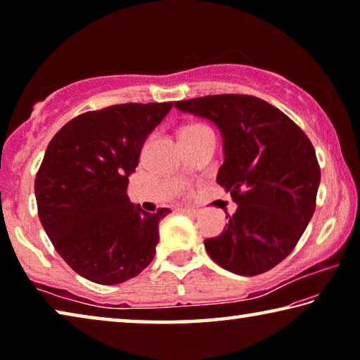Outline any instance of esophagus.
I'll list each match as a JSON object with an SVG mask.
<instances>
[{
  "instance_id": "34e87169",
  "label": "esophagus",
  "mask_w": 360,
  "mask_h": 360,
  "mask_svg": "<svg viewBox=\"0 0 360 360\" xmlns=\"http://www.w3.org/2000/svg\"><path fill=\"white\" fill-rule=\"evenodd\" d=\"M181 211H182V212H186V214H188V216H193V217L200 216V211H198V210H195V208H182Z\"/></svg>"
}]
</instances>
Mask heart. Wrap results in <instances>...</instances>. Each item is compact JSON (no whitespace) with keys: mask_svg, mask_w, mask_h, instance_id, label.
<instances>
[{"mask_svg":"<svg viewBox=\"0 0 360 360\" xmlns=\"http://www.w3.org/2000/svg\"><path fill=\"white\" fill-rule=\"evenodd\" d=\"M208 130H210L208 127H205L202 124L186 125V127H182V130H181V139L188 138V136H195V135H198V133H203V131H208Z\"/></svg>","mask_w":360,"mask_h":360,"instance_id":"1","label":"heart"}]
</instances>
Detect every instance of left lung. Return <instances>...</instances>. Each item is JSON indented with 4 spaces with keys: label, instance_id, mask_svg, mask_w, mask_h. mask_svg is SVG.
<instances>
[{
    "label": "left lung",
    "instance_id": "1",
    "mask_svg": "<svg viewBox=\"0 0 360 360\" xmlns=\"http://www.w3.org/2000/svg\"><path fill=\"white\" fill-rule=\"evenodd\" d=\"M208 119L224 139L217 184L238 205L224 231L205 240L219 266L255 276L292 252L316 208L321 168L311 141L278 108L251 95L176 101Z\"/></svg>",
    "mask_w": 360,
    "mask_h": 360
}]
</instances>
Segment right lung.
<instances>
[{
	"label": "right lung",
	"mask_w": 360,
	"mask_h": 360,
	"mask_svg": "<svg viewBox=\"0 0 360 360\" xmlns=\"http://www.w3.org/2000/svg\"><path fill=\"white\" fill-rule=\"evenodd\" d=\"M173 103H125L77 115L49 143L34 179L39 221L77 275L120 284L155 255L168 208L143 211L127 195L143 144Z\"/></svg>",
	"instance_id": "1"
}]
</instances>
